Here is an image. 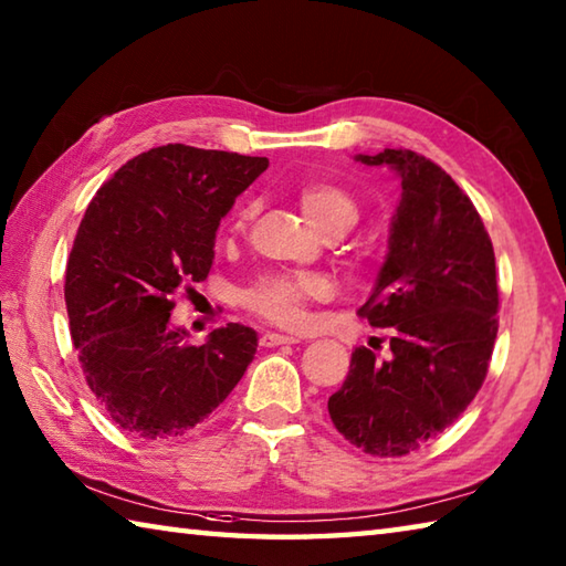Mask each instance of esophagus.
Returning a JSON list of instances; mask_svg holds the SVG:
<instances>
[{
	"label": "esophagus",
	"mask_w": 566,
	"mask_h": 566,
	"mask_svg": "<svg viewBox=\"0 0 566 566\" xmlns=\"http://www.w3.org/2000/svg\"><path fill=\"white\" fill-rule=\"evenodd\" d=\"M261 347H279V345H295L297 339L291 335H279V333H263L261 335Z\"/></svg>",
	"instance_id": "1"
}]
</instances>
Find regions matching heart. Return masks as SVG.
I'll use <instances>...</instances> for the list:
<instances>
[{
    "mask_svg": "<svg viewBox=\"0 0 566 566\" xmlns=\"http://www.w3.org/2000/svg\"><path fill=\"white\" fill-rule=\"evenodd\" d=\"M297 207L305 214V219L323 233L329 229L349 231L359 219V207L343 187L329 182H303L295 191ZM253 214L251 207H241L233 211L227 229L231 233H239L247 229V223ZM329 293V283L323 275L303 273V275H287V273H273L263 275L255 281L247 293H243V303H247L253 313L271 319V323L295 327L303 323L305 317V303L319 301Z\"/></svg>",
    "mask_w": 566,
    "mask_h": 566,
    "instance_id": "1",
    "label": "heart"
}]
</instances>
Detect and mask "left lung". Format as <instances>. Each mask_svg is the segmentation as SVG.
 <instances>
[{
  "label": "left lung",
  "instance_id": "8db88e82",
  "mask_svg": "<svg viewBox=\"0 0 566 566\" xmlns=\"http://www.w3.org/2000/svg\"><path fill=\"white\" fill-rule=\"evenodd\" d=\"M391 167L401 197L387 255L359 313L389 329L387 359L352 352L329 419L371 455H407L443 433L475 399L497 335L495 253L483 219L451 175L411 150L355 155Z\"/></svg>",
  "mask_w": 566,
  "mask_h": 566
}]
</instances>
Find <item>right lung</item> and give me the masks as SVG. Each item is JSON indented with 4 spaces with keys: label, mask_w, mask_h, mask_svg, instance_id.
<instances>
[{
    "label": "right lung",
    "mask_w": 566,
    "mask_h": 566,
    "mask_svg": "<svg viewBox=\"0 0 566 566\" xmlns=\"http://www.w3.org/2000/svg\"><path fill=\"white\" fill-rule=\"evenodd\" d=\"M265 167V157L153 147L85 209L63 287L71 339L95 399L133 439L197 429L251 365L255 329L229 323L197 347L169 315L179 291L207 281L219 221Z\"/></svg>",
    "instance_id": "1"
}]
</instances>
